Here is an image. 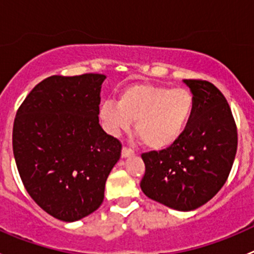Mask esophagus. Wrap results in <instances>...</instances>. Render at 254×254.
Returning a JSON list of instances; mask_svg holds the SVG:
<instances>
[{"label": "esophagus", "mask_w": 254, "mask_h": 254, "mask_svg": "<svg viewBox=\"0 0 254 254\" xmlns=\"http://www.w3.org/2000/svg\"><path fill=\"white\" fill-rule=\"evenodd\" d=\"M135 155V151L131 150V148L129 147H123L122 150V157H129V156H132Z\"/></svg>", "instance_id": "obj_1"}]
</instances>
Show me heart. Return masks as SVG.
Returning <instances> with one entry per match:
<instances>
[{
  "label": "heart",
  "instance_id": "obj_1",
  "mask_svg": "<svg viewBox=\"0 0 254 254\" xmlns=\"http://www.w3.org/2000/svg\"><path fill=\"white\" fill-rule=\"evenodd\" d=\"M195 109V99L183 87L136 83L123 89L117 101L99 106L98 117L108 134L118 136L135 122V134L145 147L163 150L184 134Z\"/></svg>",
  "mask_w": 254,
  "mask_h": 254
}]
</instances>
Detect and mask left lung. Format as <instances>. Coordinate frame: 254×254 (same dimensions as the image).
<instances>
[{
    "label": "left lung",
    "instance_id": "obj_1",
    "mask_svg": "<svg viewBox=\"0 0 254 254\" xmlns=\"http://www.w3.org/2000/svg\"><path fill=\"white\" fill-rule=\"evenodd\" d=\"M195 109L184 134L161 151L142 153L141 190L171 209L190 211L222 188L237 151V127L224 94L209 81L184 79Z\"/></svg>",
    "mask_w": 254,
    "mask_h": 254
}]
</instances>
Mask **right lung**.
Listing matches in <instances>:
<instances>
[{"label":"right lung","instance_id":"add662e5","mask_svg":"<svg viewBox=\"0 0 254 254\" xmlns=\"http://www.w3.org/2000/svg\"><path fill=\"white\" fill-rule=\"evenodd\" d=\"M106 76H50L18 108L13 155L33 200L65 222L96 211L119 161L122 143L99 125L101 88Z\"/></svg>","mask_w":254,"mask_h":254}]
</instances>
